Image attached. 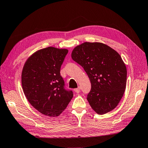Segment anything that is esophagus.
Segmentation results:
<instances>
[{"label":"esophagus","mask_w":148,"mask_h":148,"mask_svg":"<svg viewBox=\"0 0 148 148\" xmlns=\"http://www.w3.org/2000/svg\"><path fill=\"white\" fill-rule=\"evenodd\" d=\"M74 91H75V92L79 93V92H80V88H79V87H78V88H76V89H74Z\"/></svg>","instance_id":"obj_1"}]
</instances>
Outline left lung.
Listing matches in <instances>:
<instances>
[{"mask_svg":"<svg viewBox=\"0 0 148 148\" xmlns=\"http://www.w3.org/2000/svg\"><path fill=\"white\" fill-rule=\"evenodd\" d=\"M71 58L90 79L87 100L92 109L99 115L114 109L127 84V68L119 53L105 44L85 42L74 48Z\"/></svg>","mask_w":148,"mask_h":148,"instance_id":"1","label":"left lung"}]
</instances>
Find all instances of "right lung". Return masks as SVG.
Masks as SVG:
<instances>
[{
    "instance_id": "obj_1",
    "label": "right lung",
    "mask_w": 148,
    "mask_h": 148,
    "mask_svg": "<svg viewBox=\"0 0 148 148\" xmlns=\"http://www.w3.org/2000/svg\"><path fill=\"white\" fill-rule=\"evenodd\" d=\"M69 51L48 47L26 61L21 84L26 97L34 108L49 117H57L68 106L73 94L65 89L60 67Z\"/></svg>"
}]
</instances>
